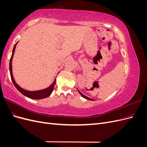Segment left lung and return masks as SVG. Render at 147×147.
Here are the masks:
<instances>
[{"mask_svg":"<svg viewBox=\"0 0 147 147\" xmlns=\"http://www.w3.org/2000/svg\"><path fill=\"white\" fill-rule=\"evenodd\" d=\"M78 92H79V93L80 94V95L83 97H84V98H85V99H88V100H93V99H91V98H90V97H87V96H84V94H83L79 90H78Z\"/></svg>","mask_w":147,"mask_h":147,"instance_id":"8db88e82","label":"left lung"}]
</instances>
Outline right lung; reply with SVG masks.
Segmentation results:
<instances>
[{
  "label": "right lung",
  "instance_id": "1",
  "mask_svg": "<svg viewBox=\"0 0 147 147\" xmlns=\"http://www.w3.org/2000/svg\"><path fill=\"white\" fill-rule=\"evenodd\" d=\"M17 43H18V42L15 44L14 47H13L12 55H11V57L10 58V72L11 78V80L13 82V84H14L17 90H18L21 93V94H23L24 96H25L26 97H29V98L33 99H43V98H46V97H48L49 96H50L53 92V89H54L55 85L56 84V78L55 80V81L53 82V83L48 88H47L46 89H44V90L35 91H27V90H24V89L21 88L18 85V84L16 83L14 78H13V74H12V59H13V55H14Z\"/></svg>",
  "mask_w": 147,
  "mask_h": 147
}]
</instances>
